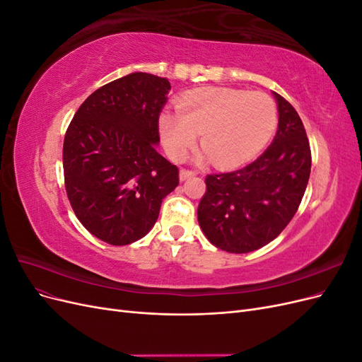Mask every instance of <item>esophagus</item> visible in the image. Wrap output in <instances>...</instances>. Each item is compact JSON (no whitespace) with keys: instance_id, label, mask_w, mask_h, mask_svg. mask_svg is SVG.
Instances as JSON below:
<instances>
[{"instance_id":"esophagus-1","label":"esophagus","mask_w":362,"mask_h":362,"mask_svg":"<svg viewBox=\"0 0 362 362\" xmlns=\"http://www.w3.org/2000/svg\"><path fill=\"white\" fill-rule=\"evenodd\" d=\"M194 175H196V172H194V170H190V169H181V170H180V180H181V181H185V180H189V178L194 177Z\"/></svg>"}]
</instances>
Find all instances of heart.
<instances>
[{
    "label": "heart",
    "instance_id": "heart-1",
    "mask_svg": "<svg viewBox=\"0 0 362 362\" xmlns=\"http://www.w3.org/2000/svg\"><path fill=\"white\" fill-rule=\"evenodd\" d=\"M278 124L275 101L262 92L205 87L182 96L178 113L160 116V134L168 154L181 160L201 146L217 168H233L264 148Z\"/></svg>",
    "mask_w": 362,
    "mask_h": 362
}]
</instances>
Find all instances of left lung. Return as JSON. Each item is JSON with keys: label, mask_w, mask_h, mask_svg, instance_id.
Returning a JSON list of instances; mask_svg holds the SVG:
<instances>
[{"label": "left lung", "mask_w": 362, "mask_h": 362, "mask_svg": "<svg viewBox=\"0 0 362 362\" xmlns=\"http://www.w3.org/2000/svg\"><path fill=\"white\" fill-rule=\"evenodd\" d=\"M279 122L272 145L247 166L206 175L198 206L205 237L229 254H247L275 240L298 211L311 172L302 119L275 92Z\"/></svg>", "instance_id": "obj_1"}]
</instances>
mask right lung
<instances>
[{"mask_svg":"<svg viewBox=\"0 0 362 362\" xmlns=\"http://www.w3.org/2000/svg\"><path fill=\"white\" fill-rule=\"evenodd\" d=\"M168 78L134 72L95 90L63 141L64 189L75 216L96 238L124 246L145 237L178 168L156 151Z\"/></svg>","mask_w":362,"mask_h":362,"instance_id":"add662e5","label":"right lung"}]
</instances>
